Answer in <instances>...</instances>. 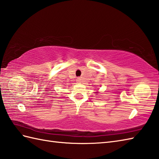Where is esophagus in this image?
<instances>
[{
	"instance_id": "esophagus-1",
	"label": "esophagus",
	"mask_w": 159,
	"mask_h": 159,
	"mask_svg": "<svg viewBox=\"0 0 159 159\" xmlns=\"http://www.w3.org/2000/svg\"><path fill=\"white\" fill-rule=\"evenodd\" d=\"M76 80H77L78 83H80V82H81V79H80V78H78V79H76Z\"/></svg>"
}]
</instances>
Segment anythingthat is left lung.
<instances>
[{"instance_id":"8db88e82","label":"left lung","mask_w":159,"mask_h":159,"mask_svg":"<svg viewBox=\"0 0 159 159\" xmlns=\"http://www.w3.org/2000/svg\"><path fill=\"white\" fill-rule=\"evenodd\" d=\"M96 93H98V92H96Z\"/></svg>"}]
</instances>
